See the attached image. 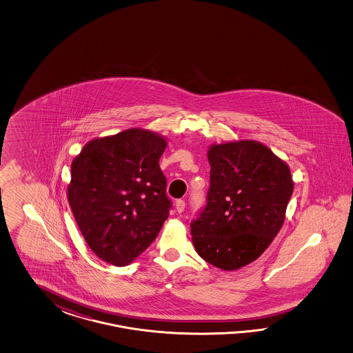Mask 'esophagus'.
I'll list each match as a JSON object with an SVG mask.
<instances>
[{
  "mask_svg": "<svg viewBox=\"0 0 353 353\" xmlns=\"http://www.w3.org/2000/svg\"><path fill=\"white\" fill-rule=\"evenodd\" d=\"M185 201H182V199H179V201H176V203H174V208H176V211L179 212V214H181L183 212V210H185Z\"/></svg>",
  "mask_w": 353,
  "mask_h": 353,
  "instance_id": "obj_1",
  "label": "esophagus"
}]
</instances>
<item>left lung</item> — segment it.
<instances>
[{"label":"left lung","instance_id":"1","mask_svg":"<svg viewBox=\"0 0 353 353\" xmlns=\"http://www.w3.org/2000/svg\"><path fill=\"white\" fill-rule=\"evenodd\" d=\"M207 205L190 226L198 255L223 270L255 261L281 230L294 190L289 165L265 145H211Z\"/></svg>","mask_w":353,"mask_h":353}]
</instances>
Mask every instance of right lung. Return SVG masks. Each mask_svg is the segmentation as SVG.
<instances>
[{"label": "right lung", "mask_w": 353, "mask_h": 353, "mask_svg": "<svg viewBox=\"0 0 353 353\" xmlns=\"http://www.w3.org/2000/svg\"><path fill=\"white\" fill-rule=\"evenodd\" d=\"M167 139L132 128L89 141L71 164L67 198L88 246L125 267L152 243L171 201L159 158Z\"/></svg>", "instance_id": "add662e5"}]
</instances>
